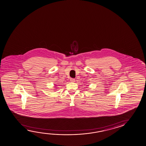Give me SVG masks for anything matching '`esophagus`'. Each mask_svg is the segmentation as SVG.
<instances>
[{
    "label": "esophagus",
    "mask_w": 146,
    "mask_h": 146,
    "mask_svg": "<svg viewBox=\"0 0 146 146\" xmlns=\"http://www.w3.org/2000/svg\"><path fill=\"white\" fill-rule=\"evenodd\" d=\"M70 81L71 82H75V79L73 78H71L70 79Z\"/></svg>",
    "instance_id": "34e87169"
}]
</instances>
